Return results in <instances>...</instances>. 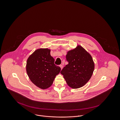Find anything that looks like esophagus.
Masks as SVG:
<instances>
[{
  "label": "esophagus",
  "instance_id": "34e87169",
  "mask_svg": "<svg viewBox=\"0 0 120 120\" xmlns=\"http://www.w3.org/2000/svg\"><path fill=\"white\" fill-rule=\"evenodd\" d=\"M59 67L61 68V69H62L63 67V65H59Z\"/></svg>",
  "mask_w": 120,
  "mask_h": 120
}]
</instances>
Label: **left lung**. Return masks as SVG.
Masks as SVG:
<instances>
[{"label": "left lung", "mask_w": 120, "mask_h": 120, "mask_svg": "<svg viewBox=\"0 0 120 120\" xmlns=\"http://www.w3.org/2000/svg\"><path fill=\"white\" fill-rule=\"evenodd\" d=\"M68 64L62 69L68 86L78 89L84 86L90 79L94 69V63L91 55L80 45L70 50L66 55Z\"/></svg>", "instance_id": "left-lung-1"}]
</instances>
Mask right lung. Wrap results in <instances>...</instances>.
<instances>
[{"label":"right lung","mask_w":120,"mask_h":120,"mask_svg":"<svg viewBox=\"0 0 120 120\" xmlns=\"http://www.w3.org/2000/svg\"><path fill=\"white\" fill-rule=\"evenodd\" d=\"M50 49H39L29 57L26 71L31 81L38 87L46 89L51 86L61 68L54 64Z\"/></svg>","instance_id":"add662e5"}]
</instances>
